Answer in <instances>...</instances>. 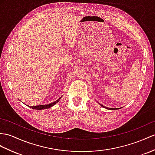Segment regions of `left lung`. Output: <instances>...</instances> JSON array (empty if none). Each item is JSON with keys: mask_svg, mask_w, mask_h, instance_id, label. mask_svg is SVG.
Here are the masks:
<instances>
[{"mask_svg": "<svg viewBox=\"0 0 155 155\" xmlns=\"http://www.w3.org/2000/svg\"><path fill=\"white\" fill-rule=\"evenodd\" d=\"M102 107H103V108H107V109H108V110H118V109H120V108H107V107H104V106H103V105H102L101 104H99Z\"/></svg>", "mask_w": 155, "mask_h": 155, "instance_id": "obj_1", "label": "left lung"}]
</instances>
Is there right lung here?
<instances>
[{
    "label": "right lung",
    "instance_id": "obj_1",
    "mask_svg": "<svg viewBox=\"0 0 155 155\" xmlns=\"http://www.w3.org/2000/svg\"><path fill=\"white\" fill-rule=\"evenodd\" d=\"M62 97H61L60 98H59V99H58L57 101H56L53 102V103H50V104H48L38 105V106H34V107H30V106H28V107H30V108H33V109H35V110H43V109H47V108H49L52 107V106H54V104H56V103H58V102L60 100V99H61ZM19 100H20V99H19Z\"/></svg>",
    "mask_w": 155,
    "mask_h": 155
}]
</instances>
